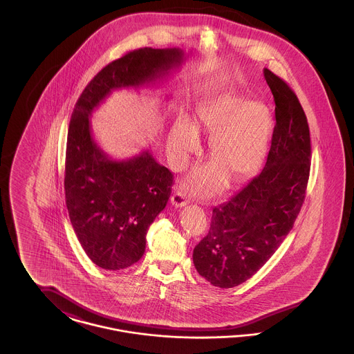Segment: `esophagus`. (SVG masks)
<instances>
[{"mask_svg": "<svg viewBox=\"0 0 354 354\" xmlns=\"http://www.w3.org/2000/svg\"><path fill=\"white\" fill-rule=\"evenodd\" d=\"M171 203L175 205V207H185L188 204V199H187V196H185V192H182V191H176V192H174V195L171 196Z\"/></svg>", "mask_w": 354, "mask_h": 354, "instance_id": "obj_1", "label": "esophagus"}]
</instances>
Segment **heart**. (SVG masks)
I'll use <instances>...</instances> for the list:
<instances>
[{"mask_svg":"<svg viewBox=\"0 0 354 354\" xmlns=\"http://www.w3.org/2000/svg\"><path fill=\"white\" fill-rule=\"evenodd\" d=\"M196 123L212 133L209 155L216 163L194 169L185 185L195 194H209L225 180H243L264 160L270 142V114L261 102L244 97L225 95L207 102L198 110ZM198 147V134L187 118L178 119L169 136V155L174 169L185 167L188 155Z\"/></svg>","mask_w":354,"mask_h":354,"instance_id":"b5f03b06","label":"heart"}]
</instances>
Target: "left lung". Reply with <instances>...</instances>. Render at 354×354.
Wrapping results in <instances>:
<instances>
[{"label": "left lung", "mask_w": 354, "mask_h": 354, "mask_svg": "<svg viewBox=\"0 0 354 354\" xmlns=\"http://www.w3.org/2000/svg\"><path fill=\"white\" fill-rule=\"evenodd\" d=\"M276 124L263 171L228 202L212 209L207 236L194 248V264L207 281L239 286L260 270L293 228L310 171L306 115L286 81L264 68Z\"/></svg>", "instance_id": "left-lung-1"}]
</instances>
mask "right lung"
Listing matches in <instances>:
<instances>
[{
    "label": "right lung",
    "instance_id": "obj_1",
    "mask_svg": "<svg viewBox=\"0 0 354 354\" xmlns=\"http://www.w3.org/2000/svg\"><path fill=\"white\" fill-rule=\"evenodd\" d=\"M183 51L143 48L113 61L88 82L68 124L65 195L74 232L90 260L103 270H124L146 250V234L165 209L174 175L150 151L113 160L94 142L90 115L111 90L163 78Z\"/></svg>",
    "mask_w": 354,
    "mask_h": 354
}]
</instances>
